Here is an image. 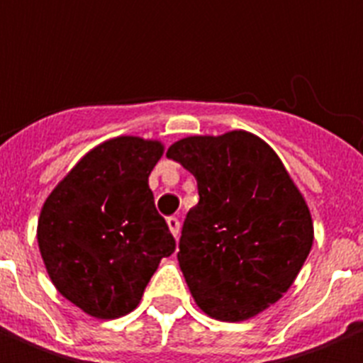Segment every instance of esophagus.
Returning <instances> with one entry per match:
<instances>
[{
	"label": "esophagus",
	"mask_w": 363,
	"mask_h": 363,
	"mask_svg": "<svg viewBox=\"0 0 363 363\" xmlns=\"http://www.w3.org/2000/svg\"><path fill=\"white\" fill-rule=\"evenodd\" d=\"M167 225H169V230H171V235L177 238L179 236V230H181V221H179V217H167Z\"/></svg>",
	"instance_id": "esophagus-1"
}]
</instances>
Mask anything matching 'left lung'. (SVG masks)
Segmentation results:
<instances>
[{"label": "left lung", "mask_w": 363, "mask_h": 363, "mask_svg": "<svg viewBox=\"0 0 363 363\" xmlns=\"http://www.w3.org/2000/svg\"><path fill=\"white\" fill-rule=\"evenodd\" d=\"M167 157L198 182L177 254L196 304L219 321L254 318L291 289L310 254L304 196L279 155L246 130L182 138Z\"/></svg>", "instance_id": "left-lung-1"}]
</instances>
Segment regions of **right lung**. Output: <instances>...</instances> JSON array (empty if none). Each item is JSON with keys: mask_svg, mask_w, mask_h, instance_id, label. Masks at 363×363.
Listing matches in <instances>:
<instances>
[{"mask_svg": "<svg viewBox=\"0 0 363 363\" xmlns=\"http://www.w3.org/2000/svg\"><path fill=\"white\" fill-rule=\"evenodd\" d=\"M163 144L119 136L90 150L48 196L38 246L52 283L88 315L133 311L174 238L147 177Z\"/></svg>", "mask_w": 363, "mask_h": 363, "instance_id": "add662e5", "label": "right lung"}]
</instances>
